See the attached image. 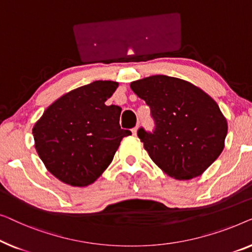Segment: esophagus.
<instances>
[{"mask_svg":"<svg viewBox=\"0 0 252 252\" xmlns=\"http://www.w3.org/2000/svg\"><path fill=\"white\" fill-rule=\"evenodd\" d=\"M137 131H138V126H134L133 129H132V133L134 134V136H136V134H137Z\"/></svg>","mask_w":252,"mask_h":252,"instance_id":"obj_1","label":"esophagus"}]
</instances>
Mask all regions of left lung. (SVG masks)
<instances>
[{
  "label": "left lung",
  "mask_w": 252,
  "mask_h": 252,
  "mask_svg": "<svg viewBox=\"0 0 252 252\" xmlns=\"http://www.w3.org/2000/svg\"><path fill=\"white\" fill-rule=\"evenodd\" d=\"M130 88L150 106L153 132L138 130L150 158L178 180L201 176L225 147L227 121L217 102L194 84L177 77L153 75Z\"/></svg>",
  "instance_id": "1"
}]
</instances>
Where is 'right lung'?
Segmentation results:
<instances>
[{
	"mask_svg": "<svg viewBox=\"0 0 252 252\" xmlns=\"http://www.w3.org/2000/svg\"><path fill=\"white\" fill-rule=\"evenodd\" d=\"M119 83L94 81L67 92L45 109L33 126L35 150L60 182L84 187L107 169L122 138L121 107L106 106Z\"/></svg>",
	"mask_w": 252,
	"mask_h": 252,
	"instance_id": "right-lung-1",
	"label": "right lung"
}]
</instances>
